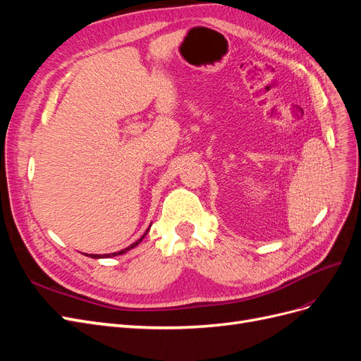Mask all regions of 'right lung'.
<instances>
[{
	"label": "right lung",
	"mask_w": 361,
	"mask_h": 361,
	"mask_svg": "<svg viewBox=\"0 0 361 361\" xmlns=\"http://www.w3.org/2000/svg\"><path fill=\"white\" fill-rule=\"evenodd\" d=\"M147 232H149V228H147V231H146V233H147ZM146 233H145L143 236H141V238L138 239V241H135V243H134L133 245H129V247H126L125 250H120V251H118V253H110V255H102V256H101V255H90V257H94V259H99V257H114V256H118V255H123V253H126V251H128V250H130V248H134V247H137V245H138V244H140L141 241H143V238L146 236Z\"/></svg>",
	"instance_id": "1"
}]
</instances>
